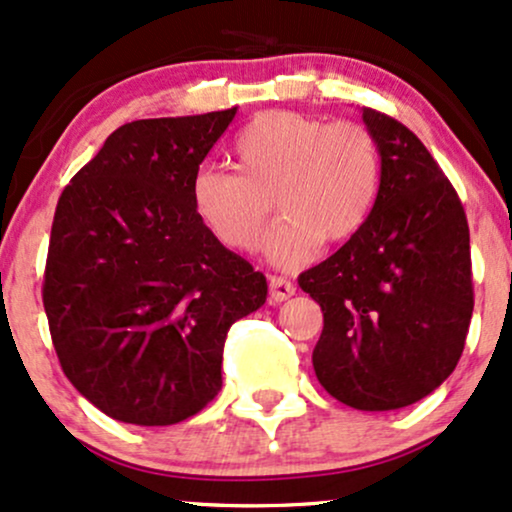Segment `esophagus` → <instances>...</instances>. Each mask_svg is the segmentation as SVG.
I'll list each match as a JSON object with an SVG mask.
<instances>
[{"label": "esophagus", "mask_w": 512, "mask_h": 512, "mask_svg": "<svg viewBox=\"0 0 512 512\" xmlns=\"http://www.w3.org/2000/svg\"><path fill=\"white\" fill-rule=\"evenodd\" d=\"M295 293V286L288 279H283V276H269V298L274 300V303H283V300H288L291 295Z\"/></svg>", "instance_id": "1"}]
</instances>
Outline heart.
Returning <instances> with one entry per match:
<instances>
[{
  "instance_id": "1",
  "label": "heart",
  "mask_w": 512,
  "mask_h": 512,
  "mask_svg": "<svg viewBox=\"0 0 512 512\" xmlns=\"http://www.w3.org/2000/svg\"><path fill=\"white\" fill-rule=\"evenodd\" d=\"M236 159L238 171H197L193 207L221 245L250 252L276 200L286 219L264 245L276 267H300L322 243H348L377 205L381 152L362 123L264 112L238 133Z\"/></svg>"
}]
</instances>
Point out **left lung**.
Instances as JSON below:
<instances>
[{"mask_svg": "<svg viewBox=\"0 0 512 512\" xmlns=\"http://www.w3.org/2000/svg\"><path fill=\"white\" fill-rule=\"evenodd\" d=\"M381 152L367 224L298 276L324 312L312 365L355 410H398L451 377L470 329L472 260L465 209L410 128L362 107Z\"/></svg>", "mask_w": 512, "mask_h": 512, "instance_id": "left-lung-1", "label": "left lung"}]
</instances>
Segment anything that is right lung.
Wrapping results in <instances>:
<instances>
[{
  "label": "right lung",
  "mask_w": 512,
  "mask_h": 512,
  "mask_svg": "<svg viewBox=\"0 0 512 512\" xmlns=\"http://www.w3.org/2000/svg\"><path fill=\"white\" fill-rule=\"evenodd\" d=\"M236 107L126 123L59 197L45 267L61 369L104 415L193 417L221 389L224 341L267 279L202 224L190 186Z\"/></svg>",
  "instance_id": "right-lung-1"
}]
</instances>
